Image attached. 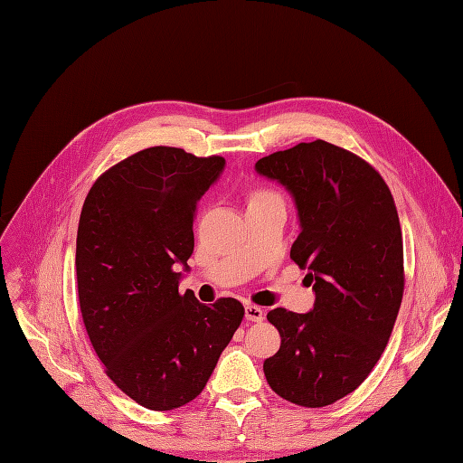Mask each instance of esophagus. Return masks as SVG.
I'll return each instance as SVG.
<instances>
[{
    "label": "esophagus",
    "instance_id": "1",
    "mask_svg": "<svg viewBox=\"0 0 463 463\" xmlns=\"http://www.w3.org/2000/svg\"><path fill=\"white\" fill-rule=\"evenodd\" d=\"M244 312H246V319H250V321H263L265 319V310L260 307L246 305Z\"/></svg>",
    "mask_w": 463,
    "mask_h": 463
}]
</instances>
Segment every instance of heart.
<instances>
[{"mask_svg": "<svg viewBox=\"0 0 463 463\" xmlns=\"http://www.w3.org/2000/svg\"><path fill=\"white\" fill-rule=\"evenodd\" d=\"M272 193H269V191H257L251 198H260V196H270Z\"/></svg>", "mask_w": 463, "mask_h": 463, "instance_id": "heart-1", "label": "heart"}]
</instances>
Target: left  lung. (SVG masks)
Masks as SVG:
<instances>
[{"instance_id": "left-lung-1", "label": "left lung", "mask_w": 463, "mask_h": 463, "mask_svg": "<svg viewBox=\"0 0 463 463\" xmlns=\"http://www.w3.org/2000/svg\"><path fill=\"white\" fill-rule=\"evenodd\" d=\"M293 196L300 232L291 259L316 300L307 314H267L281 336L265 359L269 386L300 407L352 393L384 352L403 298V238L393 196L357 155L316 139L255 163Z\"/></svg>"}]
</instances>
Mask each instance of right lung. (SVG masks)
<instances>
[{
  "instance_id": "1",
  "label": "right lung",
  "mask_w": 463,
  "mask_h": 463,
  "mask_svg": "<svg viewBox=\"0 0 463 463\" xmlns=\"http://www.w3.org/2000/svg\"><path fill=\"white\" fill-rule=\"evenodd\" d=\"M223 170V156L149 147L99 175L79 217L77 289L92 348L117 388L151 411L203 392L242 324L236 298L206 307L191 289L179 295L196 204Z\"/></svg>"
}]
</instances>
